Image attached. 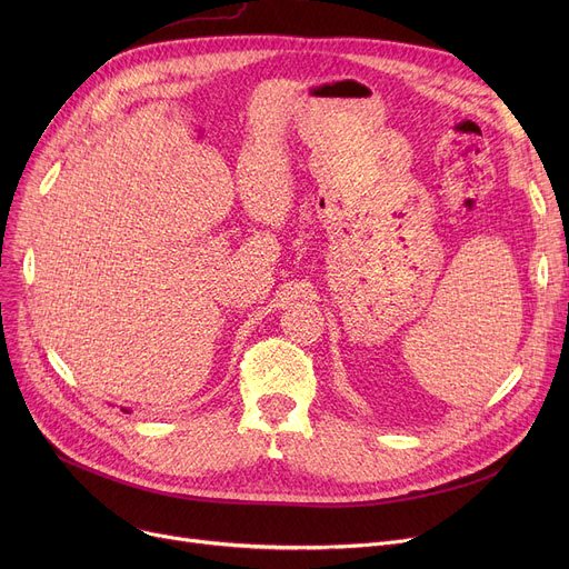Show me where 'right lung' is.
Instances as JSON below:
<instances>
[{"label":"right lung","instance_id":"add662e5","mask_svg":"<svg viewBox=\"0 0 569 569\" xmlns=\"http://www.w3.org/2000/svg\"><path fill=\"white\" fill-rule=\"evenodd\" d=\"M122 410H124V412H129V410H127V408H122Z\"/></svg>","mask_w":569,"mask_h":569}]
</instances>
